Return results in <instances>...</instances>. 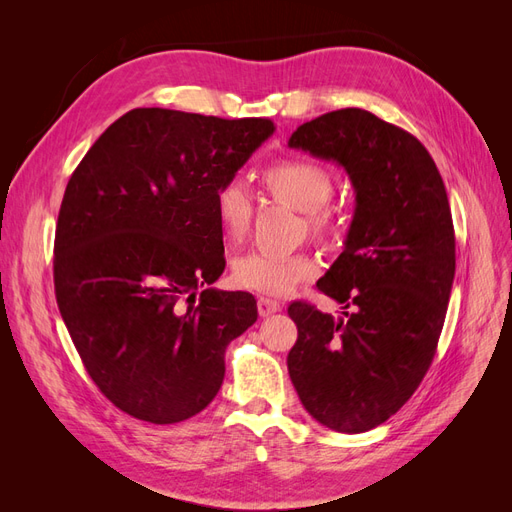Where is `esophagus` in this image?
Instances as JSON below:
<instances>
[{
  "label": "esophagus",
  "instance_id": "esophagus-1",
  "mask_svg": "<svg viewBox=\"0 0 512 512\" xmlns=\"http://www.w3.org/2000/svg\"><path fill=\"white\" fill-rule=\"evenodd\" d=\"M282 303L275 301V299H267V297H260L258 299V314L260 316H271L275 312H280Z\"/></svg>",
  "mask_w": 512,
  "mask_h": 512
}]
</instances>
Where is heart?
<instances>
[{"mask_svg": "<svg viewBox=\"0 0 512 512\" xmlns=\"http://www.w3.org/2000/svg\"><path fill=\"white\" fill-rule=\"evenodd\" d=\"M267 190L307 213L309 228L318 235L333 228V177L327 168L312 160L288 158L271 164L262 175ZM215 215L228 243H241L250 235L254 220V198L241 179L224 181L215 192ZM316 262L305 254L250 252L232 265V282L239 288L262 294H286L316 275Z\"/></svg>", "mask_w": 512, "mask_h": 512, "instance_id": "b5f03b06", "label": "heart"}]
</instances>
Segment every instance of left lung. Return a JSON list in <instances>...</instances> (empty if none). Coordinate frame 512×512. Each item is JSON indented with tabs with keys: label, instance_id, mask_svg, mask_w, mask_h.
I'll return each instance as SVG.
<instances>
[{
	"label": "left lung",
	"instance_id": "left-lung-1",
	"mask_svg": "<svg viewBox=\"0 0 512 512\" xmlns=\"http://www.w3.org/2000/svg\"><path fill=\"white\" fill-rule=\"evenodd\" d=\"M288 145L337 162L356 194L344 252L316 284L342 318L290 303L288 374L318 423L369 431L412 397L438 348L455 277L446 188L418 138L363 108L307 121Z\"/></svg>",
	"mask_w": 512,
	"mask_h": 512
}]
</instances>
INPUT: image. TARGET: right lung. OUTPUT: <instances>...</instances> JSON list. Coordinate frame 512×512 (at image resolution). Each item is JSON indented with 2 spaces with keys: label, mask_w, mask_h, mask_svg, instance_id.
I'll list each match as a JSON object with an SVG mask.
<instances>
[{
  "label": "right lung",
  "mask_w": 512,
  "mask_h": 512,
  "mask_svg": "<svg viewBox=\"0 0 512 512\" xmlns=\"http://www.w3.org/2000/svg\"><path fill=\"white\" fill-rule=\"evenodd\" d=\"M271 119L134 108L72 173L55 230V297L98 389L147 423L205 410L224 352L258 318L224 273L215 192L273 134Z\"/></svg>",
  "instance_id": "obj_1"
}]
</instances>
